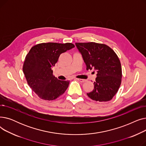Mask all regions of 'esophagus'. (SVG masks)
I'll return each instance as SVG.
<instances>
[{"instance_id":"34e87169","label":"esophagus","mask_w":146,"mask_h":146,"mask_svg":"<svg viewBox=\"0 0 146 146\" xmlns=\"http://www.w3.org/2000/svg\"><path fill=\"white\" fill-rule=\"evenodd\" d=\"M76 80H78V81H79L82 83H83V82H85L86 81L85 79H76Z\"/></svg>"}]
</instances>
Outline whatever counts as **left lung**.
<instances>
[{"label": "left lung", "instance_id": "8db88e82", "mask_svg": "<svg viewBox=\"0 0 146 146\" xmlns=\"http://www.w3.org/2000/svg\"><path fill=\"white\" fill-rule=\"evenodd\" d=\"M76 46L82 56L86 70L97 72L94 89L87 94L92 100L107 102L118 90L122 68L118 57L108 45L96 42H78Z\"/></svg>", "mask_w": 146, "mask_h": 146}]
</instances>
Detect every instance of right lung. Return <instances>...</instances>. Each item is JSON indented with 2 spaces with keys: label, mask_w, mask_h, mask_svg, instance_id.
Listing matches in <instances>:
<instances>
[{
  "label": "right lung",
  "mask_w": 146,
  "mask_h": 146,
  "mask_svg": "<svg viewBox=\"0 0 146 146\" xmlns=\"http://www.w3.org/2000/svg\"><path fill=\"white\" fill-rule=\"evenodd\" d=\"M73 47L72 43H41L34 45L27 54L23 72L28 85L40 98L54 100L65 92L70 82L57 79L52 67L61 54Z\"/></svg>",
  "instance_id": "1"
}]
</instances>
